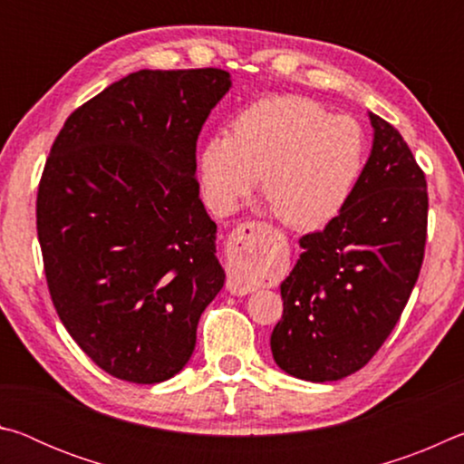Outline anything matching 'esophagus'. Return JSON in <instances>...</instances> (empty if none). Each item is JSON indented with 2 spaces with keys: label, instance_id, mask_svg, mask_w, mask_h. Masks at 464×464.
Returning <instances> with one entry per match:
<instances>
[{
  "label": "esophagus",
  "instance_id": "1",
  "mask_svg": "<svg viewBox=\"0 0 464 464\" xmlns=\"http://www.w3.org/2000/svg\"><path fill=\"white\" fill-rule=\"evenodd\" d=\"M270 229L262 223H241L231 233L227 243V257H229V280L227 288L231 295H247L254 285L247 278V272L262 264L270 254Z\"/></svg>",
  "mask_w": 464,
  "mask_h": 464
}]
</instances>
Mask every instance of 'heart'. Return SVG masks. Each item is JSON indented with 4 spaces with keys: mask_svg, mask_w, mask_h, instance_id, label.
<instances>
[{
    "mask_svg": "<svg viewBox=\"0 0 464 464\" xmlns=\"http://www.w3.org/2000/svg\"><path fill=\"white\" fill-rule=\"evenodd\" d=\"M366 139L348 116L319 102L278 93L241 108L229 132L208 137L198 153L202 196L227 215L257 186L288 225L317 229L342 213L362 178Z\"/></svg>",
    "mask_w": 464,
    "mask_h": 464,
    "instance_id": "obj_1",
    "label": "heart"
}]
</instances>
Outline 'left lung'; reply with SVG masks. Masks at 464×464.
Returning <instances> with one entry per match:
<instances>
[{
	"label": "left lung",
	"instance_id": "8db88e82",
	"mask_svg": "<svg viewBox=\"0 0 464 464\" xmlns=\"http://www.w3.org/2000/svg\"><path fill=\"white\" fill-rule=\"evenodd\" d=\"M372 149L350 202L280 285L285 313L270 337L274 362L296 379L340 381L387 340L418 282L428 186L395 127L368 112Z\"/></svg>",
	"mask_w": 464,
	"mask_h": 464
}]
</instances>
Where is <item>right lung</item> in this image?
I'll return each instance as SVG.
<instances>
[{"label": "right lung", "instance_id": "right-lung-1", "mask_svg": "<svg viewBox=\"0 0 464 464\" xmlns=\"http://www.w3.org/2000/svg\"><path fill=\"white\" fill-rule=\"evenodd\" d=\"M229 88L223 69H140L77 108L51 147L36 229L53 304L121 381L182 371L225 285L194 174L202 124Z\"/></svg>", "mask_w": 464, "mask_h": 464}]
</instances>
